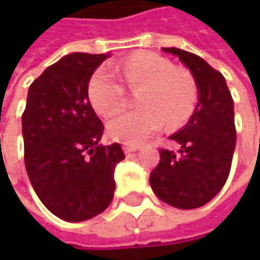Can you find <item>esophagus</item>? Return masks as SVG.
<instances>
[{
    "mask_svg": "<svg viewBox=\"0 0 260 260\" xmlns=\"http://www.w3.org/2000/svg\"><path fill=\"white\" fill-rule=\"evenodd\" d=\"M123 147V152L125 153H132V152H137L140 149V144H129V143H123L122 144Z\"/></svg>",
    "mask_w": 260,
    "mask_h": 260,
    "instance_id": "esophagus-1",
    "label": "esophagus"
}]
</instances>
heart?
Segmentation results:
<instances>
[{"label": "heart", "mask_w": 260, "mask_h": 260, "mask_svg": "<svg viewBox=\"0 0 260 260\" xmlns=\"http://www.w3.org/2000/svg\"><path fill=\"white\" fill-rule=\"evenodd\" d=\"M125 82L141 90L137 94L141 107L120 111L107 122V132L116 141L137 144L158 131L164 119L169 125L185 122L194 111L197 102V85L194 78L166 57L141 52L116 63L111 68L98 69L88 82V101L102 116L119 110L126 99Z\"/></svg>", "instance_id": "obj_1"}]
</instances>
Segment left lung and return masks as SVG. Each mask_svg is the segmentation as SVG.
Masks as SVG:
<instances>
[{
  "label": "left lung",
  "mask_w": 260,
  "mask_h": 260,
  "mask_svg": "<svg viewBox=\"0 0 260 260\" xmlns=\"http://www.w3.org/2000/svg\"><path fill=\"white\" fill-rule=\"evenodd\" d=\"M162 51L176 55L189 69L199 104L188 123L170 137L181 149L159 150V164L149 182L167 205L194 209L212 200L229 178L236 144L234 99L224 77L203 58L178 48Z\"/></svg>",
  "instance_id": "1"
}]
</instances>
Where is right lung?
Here are the masks:
<instances>
[{
	"label": "right lung",
	"instance_id": "1",
	"mask_svg": "<svg viewBox=\"0 0 260 260\" xmlns=\"http://www.w3.org/2000/svg\"><path fill=\"white\" fill-rule=\"evenodd\" d=\"M110 54L74 52L45 69L28 90L22 114L24 159L42 203L58 218L85 221L114 196L119 143L101 146L104 125L88 101V82Z\"/></svg>",
	"mask_w": 260,
	"mask_h": 260
}]
</instances>
